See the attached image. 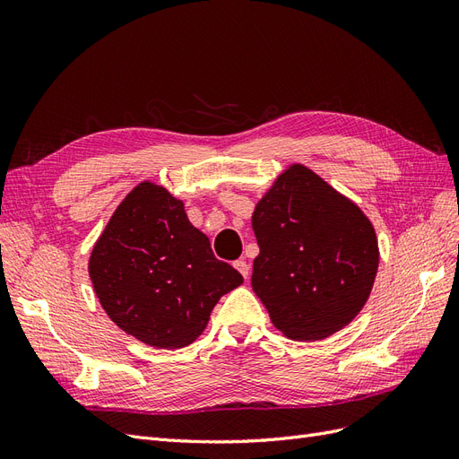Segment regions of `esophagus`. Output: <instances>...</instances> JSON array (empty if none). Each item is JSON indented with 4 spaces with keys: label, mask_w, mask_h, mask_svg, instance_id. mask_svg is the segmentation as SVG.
<instances>
[{
    "label": "esophagus",
    "mask_w": 459,
    "mask_h": 459,
    "mask_svg": "<svg viewBox=\"0 0 459 459\" xmlns=\"http://www.w3.org/2000/svg\"><path fill=\"white\" fill-rule=\"evenodd\" d=\"M233 266H235V270H238L243 277H245V280H247V277H248V264H247V260H235L233 262Z\"/></svg>",
    "instance_id": "esophagus-1"
}]
</instances>
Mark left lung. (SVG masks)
Here are the masks:
<instances>
[{"mask_svg":"<svg viewBox=\"0 0 459 459\" xmlns=\"http://www.w3.org/2000/svg\"><path fill=\"white\" fill-rule=\"evenodd\" d=\"M260 255L251 285L293 341L349 325L371 293L377 238L359 208L302 164L275 179L253 214Z\"/></svg>","mask_w":459,"mask_h":459,"instance_id":"obj_1","label":"left lung"}]
</instances>
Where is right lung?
Instances as JSON below:
<instances>
[{
	"mask_svg": "<svg viewBox=\"0 0 459 459\" xmlns=\"http://www.w3.org/2000/svg\"><path fill=\"white\" fill-rule=\"evenodd\" d=\"M103 310L128 335L155 349H184L204 331L221 295L243 275L212 255L184 203L151 182L134 187L90 256Z\"/></svg>",
	"mask_w": 459,
	"mask_h": 459,
	"instance_id": "add662e5",
	"label": "right lung"
}]
</instances>
